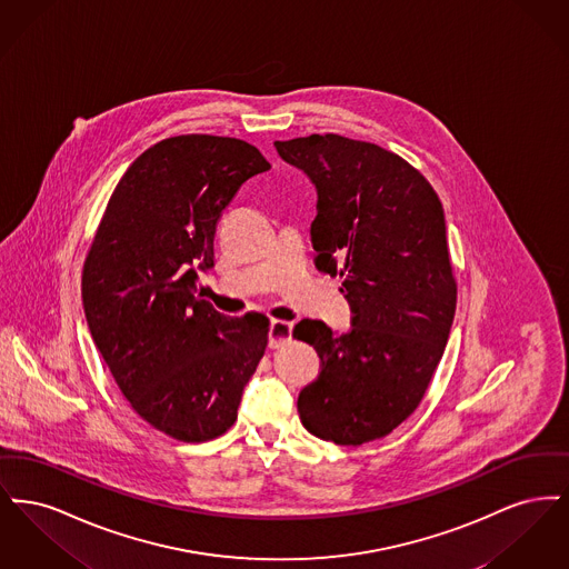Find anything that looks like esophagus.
I'll list each match as a JSON object with an SVG mask.
<instances>
[{
  "mask_svg": "<svg viewBox=\"0 0 569 569\" xmlns=\"http://www.w3.org/2000/svg\"><path fill=\"white\" fill-rule=\"evenodd\" d=\"M292 339V325L283 322V320H272L269 326V348L277 350L281 346H286Z\"/></svg>",
  "mask_w": 569,
  "mask_h": 569,
  "instance_id": "esophagus-1",
  "label": "esophagus"
}]
</instances>
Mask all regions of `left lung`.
<instances>
[{
	"mask_svg": "<svg viewBox=\"0 0 569 569\" xmlns=\"http://www.w3.org/2000/svg\"><path fill=\"white\" fill-rule=\"evenodd\" d=\"M279 158L318 191L316 267L341 277L352 328L300 320L322 371L298 395L302 427L360 446L397 429L422 401L457 309L443 207L429 181L378 144L346 136L277 140Z\"/></svg>",
	"mask_w": 569,
	"mask_h": 569,
	"instance_id": "1",
	"label": "left lung"
}]
</instances>
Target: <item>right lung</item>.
Segmentation results:
<instances>
[{
	"label": "right lung",
	"mask_w": 569,
	"mask_h": 569,
	"mask_svg": "<svg viewBox=\"0 0 569 569\" xmlns=\"http://www.w3.org/2000/svg\"><path fill=\"white\" fill-rule=\"evenodd\" d=\"M271 163L223 136L166 138L126 170L82 269L91 339L123 397L158 431H228L267 350L262 313L230 318L198 295L216 267L217 219Z\"/></svg>",
	"instance_id": "obj_1"
}]
</instances>
